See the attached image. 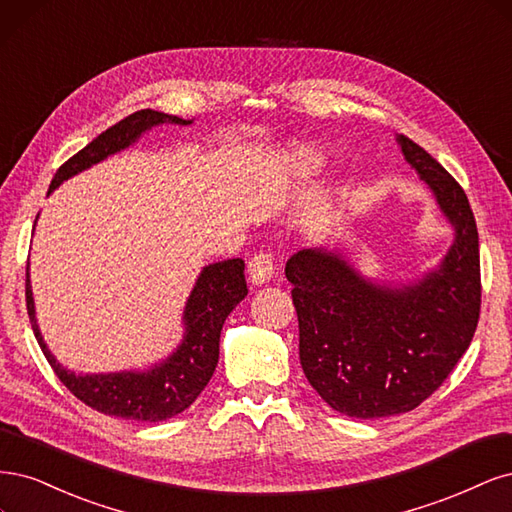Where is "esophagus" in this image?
<instances>
[{"instance_id":"esophagus-1","label":"esophagus","mask_w":512,"mask_h":512,"mask_svg":"<svg viewBox=\"0 0 512 512\" xmlns=\"http://www.w3.org/2000/svg\"><path fill=\"white\" fill-rule=\"evenodd\" d=\"M274 274V257L270 253H257L249 261V280L253 285L261 287L263 283H268Z\"/></svg>"}]
</instances>
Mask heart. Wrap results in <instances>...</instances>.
<instances>
[{"instance_id": "b5f03b06", "label": "heart", "mask_w": 512, "mask_h": 512, "mask_svg": "<svg viewBox=\"0 0 512 512\" xmlns=\"http://www.w3.org/2000/svg\"><path fill=\"white\" fill-rule=\"evenodd\" d=\"M287 166L300 176H312L317 174L323 166V155L315 146L308 144H291L285 151Z\"/></svg>"}]
</instances>
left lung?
Here are the masks:
<instances>
[{
  "label": "left lung",
  "instance_id": "left-lung-1",
  "mask_svg": "<svg viewBox=\"0 0 512 512\" xmlns=\"http://www.w3.org/2000/svg\"><path fill=\"white\" fill-rule=\"evenodd\" d=\"M395 140L453 229L438 266L410 283H389L361 274L338 246L304 249L285 266L302 370L329 406L355 419L402 415L430 398L468 351L481 312L468 197L419 144Z\"/></svg>",
  "mask_w": 512,
  "mask_h": 512
}]
</instances>
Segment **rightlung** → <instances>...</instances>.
Segmentation results:
<instances>
[{"label":"right lung","instance_id":"right-lung-1","mask_svg":"<svg viewBox=\"0 0 512 512\" xmlns=\"http://www.w3.org/2000/svg\"><path fill=\"white\" fill-rule=\"evenodd\" d=\"M163 123L191 125L193 119L187 121L157 110H138L129 114L127 119L106 129L104 134L89 142L72 159L65 161L57 170L51 187H48V195L68 178L89 170L110 155L125 151L131 144H136L148 129ZM246 293H249V289H246L242 259L208 263V266L202 268L200 276H197L183 310V340L166 359L157 361V364L148 366L146 370L76 374L59 364L42 338L36 319L34 293H31L29 263L25 283L31 327H34L40 349L59 376V381L80 402H85L97 412L148 423L166 421L178 415V412L189 408L197 400V395L204 391L214 374V368L219 364V340L223 323L229 317V312L246 298Z\"/></svg>","mask_w":512,"mask_h":512}]
</instances>
